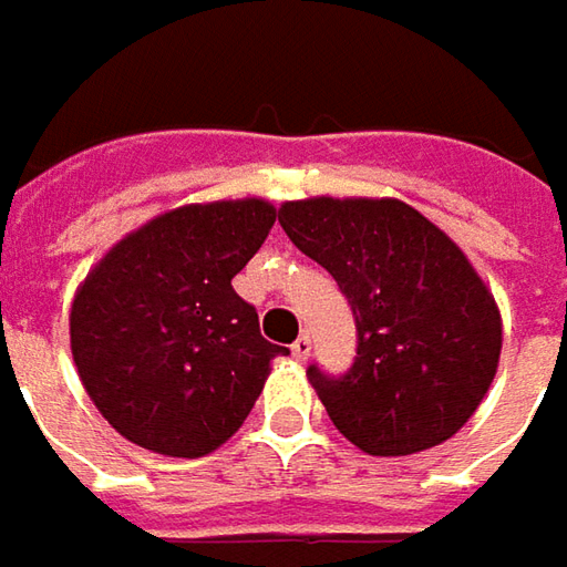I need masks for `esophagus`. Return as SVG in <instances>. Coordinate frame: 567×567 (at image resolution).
Here are the masks:
<instances>
[{"instance_id": "1", "label": "esophagus", "mask_w": 567, "mask_h": 567, "mask_svg": "<svg viewBox=\"0 0 567 567\" xmlns=\"http://www.w3.org/2000/svg\"><path fill=\"white\" fill-rule=\"evenodd\" d=\"M291 354H295L298 361H307V358H310V336H307V332H301V336L291 342Z\"/></svg>"}]
</instances>
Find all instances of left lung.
I'll return each instance as SVG.
<instances>
[{
	"label": "left lung",
	"mask_w": 567,
	"mask_h": 567,
	"mask_svg": "<svg viewBox=\"0 0 567 567\" xmlns=\"http://www.w3.org/2000/svg\"><path fill=\"white\" fill-rule=\"evenodd\" d=\"M291 245L332 272L358 322L344 377L307 370L344 440L414 455L452 440L502 354L496 298L440 225L395 197H307L279 206Z\"/></svg>",
	"instance_id": "obj_1"
}]
</instances>
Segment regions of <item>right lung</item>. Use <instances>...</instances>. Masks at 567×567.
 <instances>
[{"label":"right lung","instance_id":"1","mask_svg":"<svg viewBox=\"0 0 567 567\" xmlns=\"http://www.w3.org/2000/svg\"><path fill=\"white\" fill-rule=\"evenodd\" d=\"M272 223L260 197L178 206L109 247L81 282L71 358L127 442L204 458L245 423L272 358L288 354L231 288Z\"/></svg>","mask_w":567,"mask_h":567}]
</instances>
